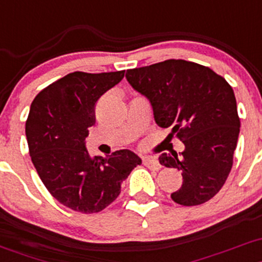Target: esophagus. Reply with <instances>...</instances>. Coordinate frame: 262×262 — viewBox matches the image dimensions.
I'll return each instance as SVG.
<instances>
[{
	"instance_id": "obj_1",
	"label": "esophagus",
	"mask_w": 262,
	"mask_h": 262,
	"mask_svg": "<svg viewBox=\"0 0 262 262\" xmlns=\"http://www.w3.org/2000/svg\"><path fill=\"white\" fill-rule=\"evenodd\" d=\"M143 165L148 168H154V170H159V168L161 167L159 164V161H157L156 159H154V157H150V156L143 157Z\"/></svg>"
}]
</instances>
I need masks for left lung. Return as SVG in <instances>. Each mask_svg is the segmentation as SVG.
I'll return each instance as SVG.
<instances>
[{
  "instance_id": "obj_1",
  "label": "left lung",
  "mask_w": 262,
  "mask_h": 262,
  "mask_svg": "<svg viewBox=\"0 0 262 262\" xmlns=\"http://www.w3.org/2000/svg\"><path fill=\"white\" fill-rule=\"evenodd\" d=\"M126 80L150 101L157 125L171 128V136L185 145L180 155L159 157L184 179L171 199L184 206L209 201L231 171L240 134L232 87L209 67L185 60L127 70Z\"/></svg>"
}]
</instances>
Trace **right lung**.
<instances>
[{
  "instance_id": "add662e5",
  "label": "right lung",
  "mask_w": 262,
  "mask_h": 262,
  "mask_svg": "<svg viewBox=\"0 0 262 262\" xmlns=\"http://www.w3.org/2000/svg\"><path fill=\"white\" fill-rule=\"evenodd\" d=\"M123 75L125 71L72 72L42 90L31 103L26 137L32 164L53 198L77 212L107 207L142 162L130 150L92 157L86 148L98 98Z\"/></svg>"
}]
</instances>
